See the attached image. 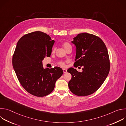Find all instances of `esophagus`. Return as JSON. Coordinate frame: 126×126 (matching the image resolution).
Wrapping results in <instances>:
<instances>
[{"label":"esophagus","mask_w":126,"mask_h":126,"mask_svg":"<svg viewBox=\"0 0 126 126\" xmlns=\"http://www.w3.org/2000/svg\"><path fill=\"white\" fill-rule=\"evenodd\" d=\"M63 71L64 73H67V69H63Z\"/></svg>","instance_id":"esophagus-1"}]
</instances>
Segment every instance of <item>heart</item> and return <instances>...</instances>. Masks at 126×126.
I'll return each mask as SVG.
<instances>
[{
	"mask_svg": "<svg viewBox=\"0 0 126 126\" xmlns=\"http://www.w3.org/2000/svg\"><path fill=\"white\" fill-rule=\"evenodd\" d=\"M62 46H63V48L65 49V50H67L68 48H69V47H72V46H71V45H70V44L68 42H64V43L62 44ZM54 51H55V49H53L52 52H54ZM58 64H59L60 66H62V67H64L65 65V63H64V62H63V61H60V62H59L58 63Z\"/></svg>",
	"mask_w": 126,
	"mask_h": 126,
	"instance_id": "1",
	"label": "heart"
}]
</instances>
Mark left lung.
<instances>
[{
  "instance_id": "1",
  "label": "left lung",
  "mask_w": 126,
  "mask_h": 126,
  "mask_svg": "<svg viewBox=\"0 0 126 126\" xmlns=\"http://www.w3.org/2000/svg\"><path fill=\"white\" fill-rule=\"evenodd\" d=\"M73 39L71 42L76 47L74 66H83V71L79 72L73 68L68 69L72 75L68 86L76 95H90L97 90L108 75L110 68L108 52L103 40L93 34L80 33Z\"/></svg>"
}]
</instances>
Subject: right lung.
Returning <instances> with one entry per match:
<instances>
[{"label": "right lung", "mask_w": 126, "mask_h": 126, "mask_svg": "<svg viewBox=\"0 0 126 126\" xmlns=\"http://www.w3.org/2000/svg\"><path fill=\"white\" fill-rule=\"evenodd\" d=\"M54 40L41 31L28 33L18 41L12 65L20 84L29 93L39 97L50 94L63 74L58 67L44 69L42 61L50 57Z\"/></svg>", "instance_id": "obj_1"}]
</instances>
